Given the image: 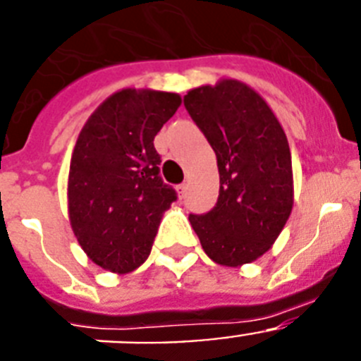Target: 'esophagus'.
<instances>
[{"label": "esophagus", "instance_id": "obj_1", "mask_svg": "<svg viewBox=\"0 0 361 361\" xmlns=\"http://www.w3.org/2000/svg\"><path fill=\"white\" fill-rule=\"evenodd\" d=\"M175 190H177V195L180 197V199H183L184 193H186V190H188V186H186V184H178V186L175 188Z\"/></svg>", "mask_w": 361, "mask_h": 361}]
</instances>
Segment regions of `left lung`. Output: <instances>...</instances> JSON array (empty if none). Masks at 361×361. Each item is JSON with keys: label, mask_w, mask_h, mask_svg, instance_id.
I'll return each mask as SVG.
<instances>
[{"label": "left lung", "mask_w": 361, "mask_h": 361, "mask_svg": "<svg viewBox=\"0 0 361 361\" xmlns=\"http://www.w3.org/2000/svg\"><path fill=\"white\" fill-rule=\"evenodd\" d=\"M184 106L212 145L220 175L215 208L190 215L191 228L213 262H255L275 244L293 209L286 132L269 104L237 79L193 88Z\"/></svg>", "instance_id": "left-lung-1"}]
</instances>
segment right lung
I'll list each match as a JSON object with an SVG mask.
<instances>
[{
  "instance_id": "right-lung-1",
  "label": "right lung",
  "mask_w": 361,
  "mask_h": 361,
  "mask_svg": "<svg viewBox=\"0 0 361 361\" xmlns=\"http://www.w3.org/2000/svg\"><path fill=\"white\" fill-rule=\"evenodd\" d=\"M178 106V94L124 88L99 104L79 132L68 216L86 257L103 269L123 275L141 266L177 199L159 175L153 139Z\"/></svg>"
}]
</instances>
